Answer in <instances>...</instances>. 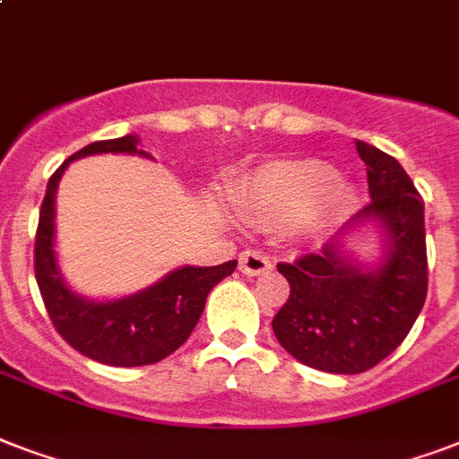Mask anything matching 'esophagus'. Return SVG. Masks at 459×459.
I'll return each instance as SVG.
<instances>
[{
  "label": "esophagus",
  "instance_id": "obj_1",
  "mask_svg": "<svg viewBox=\"0 0 459 459\" xmlns=\"http://www.w3.org/2000/svg\"><path fill=\"white\" fill-rule=\"evenodd\" d=\"M272 269V259L262 255L257 250H245L240 255V272L245 276H259V273H264Z\"/></svg>",
  "mask_w": 459,
  "mask_h": 459
}]
</instances>
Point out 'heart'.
Segmentation results:
<instances>
[{
    "label": "heart",
    "instance_id": "b5f03b06",
    "mask_svg": "<svg viewBox=\"0 0 459 459\" xmlns=\"http://www.w3.org/2000/svg\"><path fill=\"white\" fill-rule=\"evenodd\" d=\"M352 200L350 190L331 164L319 159H295L264 166L252 183V204L273 219H295L314 212L319 219H335Z\"/></svg>",
    "mask_w": 459,
    "mask_h": 459
}]
</instances>
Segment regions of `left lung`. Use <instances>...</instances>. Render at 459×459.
Here are the masks:
<instances>
[{"instance_id": "1", "label": "left lung", "mask_w": 459, "mask_h": 459, "mask_svg": "<svg viewBox=\"0 0 459 459\" xmlns=\"http://www.w3.org/2000/svg\"><path fill=\"white\" fill-rule=\"evenodd\" d=\"M355 147L367 164L371 202L342 230L381 221L391 240L384 264L362 272L338 243L279 262L290 295L272 321L298 362L331 374H362L391 355L420 316L429 288L421 195L398 159L362 140Z\"/></svg>"}]
</instances>
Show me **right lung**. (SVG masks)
<instances>
[{"label": "right lung", "instance_id": "obj_1", "mask_svg": "<svg viewBox=\"0 0 459 459\" xmlns=\"http://www.w3.org/2000/svg\"><path fill=\"white\" fill-rule=\"evenodd\" d=\"M135 145L138 138L126 135L71 154L47 183L35 233V279L54 328L81 355L109 367H143L176 352L200 321L209 290L238 264L230 259L219 266H183L143 293L114 302H90L68 290L54 257V195L61 173L71 159L88 154H145Z\"/></svg>", "mask_w": 459, "mask_h": 459}]
</instances>
